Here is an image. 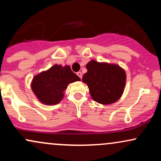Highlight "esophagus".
I'll list each match as a JSON object with an SVG mask.
<instances>
[{
  "instance_id": "1",
  "label": "esophagus",
  "mask_w": 161,
  "mask_h": 161,
  "mask_svg": "<svg viewBox=\"0 0 161 161\" xmlns=\"http://www.w3.org/2000/svg\"><path fill=\"white\" fill-rule=\"evenodd\" d=\"M77 75H78V76L79 77V78L82 79V73H81V72H78V73H77Z\"/></svg>"
}]
</instances>
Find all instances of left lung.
<instances>
[{
  "instance_id": "left-lung-1",
  "label": "left lung",
  "mask_w": 161,
  "mask_h": 161,
  "mask_svg": "<svg viewBox=\"0 0 161 161\" xmlns=\"http://www.w3.org/2000/svg\"><path fill=\"white\" fill-rule=\"evenodd\" d=\"M86 69L88 72L83 75L82 81L88 86L94 101L110 104L121 97L125 84V73L122 68L92 60Z\"/></svg>"
}]
</instances>
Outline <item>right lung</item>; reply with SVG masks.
I'll list each match as a JSON object with an SVG mask.
<instances>
[{"label": "right lung", "mask_w": 161, "mask_h": 161, "mask_svg": "<svg viewBox=\"0 0 161 161\" xmlns=\"http://www.w3.org/2000/svg\"><path fill=\"white\" fill-rule=\"evenodd\" d=\"M75 81H80V78L69 66L54 65L33 78L32 88L41 102L56 104L62 100L68 84Z\"/></svg>", "instance_id": "add662e5"}]
</instances>
